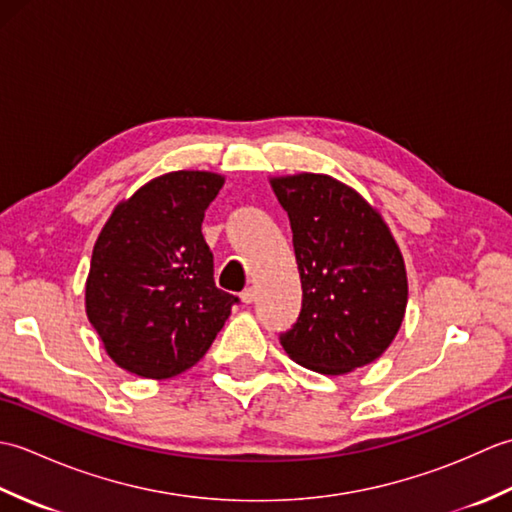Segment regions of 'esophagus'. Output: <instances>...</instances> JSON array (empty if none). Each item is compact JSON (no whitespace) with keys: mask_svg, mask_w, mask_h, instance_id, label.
Here are the masks:
<instances>
[{"mask_svg":"<svg viewBox=\"0 0 512 512\" xmlns=\"http://www.w3.org/2000/svg\"><path fill=\"white\" fill-rule=\"evenodd\" d=\"M239 299H242V303H246V306H248V303H253L255 301V288H246L242 295H239Z\"/></svg>","mask_w":512,"mask_h":512,"instance_id":"esophagus-1","label":"esophagus"}]
</instances>
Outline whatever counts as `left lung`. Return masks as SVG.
<instances>
[{"label": "left lung", "mask_w": 512, "mask_h": 512, "mask_svg": "<svg viewBox=\"0 0 512 512\" xmlns=\"http://www.w3.org/2000/svg\"><path fill=\"white\" fill-rule=\"evenodd\" d=\"M290 217L303 303L281 345L312 372L341 376L374 363L405 319L407 270L383 215L325 173L270 178Z\"/></svg>", "instance_id": "left-lung-1"}]
</instances>
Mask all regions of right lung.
I'll return each mask as SVG.
<instances>
[{"instance_id": "right-lung-1", "label": "right lung", "mask_w": 512, "mask_h": 512, "mask_svg": "<svg viewBox=\"0 0 512 512\" xmlns=\"http://www.w3.org/2000/svg\"><path fill=\"white\" fill-rule=\"evenodd\" d=\"M224 187L213 171H171L121 200L101 228L85 312L107 356L143 378L187 372L209 350L237 297L213 281L204 211Z\"/></svg>"}]
</instances>
